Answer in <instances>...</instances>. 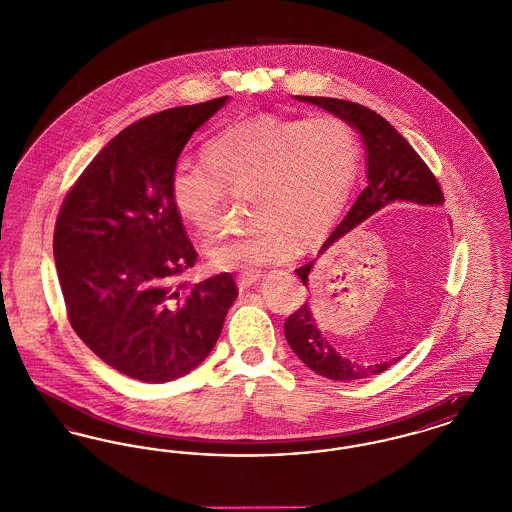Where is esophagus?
<instances>
[{
	"mask_svg": "<svg viewBox=\"0 0 512 512\" xmlns=\"http://www.w3.org/2000/svg\"><path fill=\"white\" fill-rule=\"evenodd\" d=\"M257 280H259V274H257V272H253V270H249V272H242L240 276H236V282H238V286H240L242 290L249 288V286H253Z\"/></svg>",
	"mask_w": 512,
	"mask_h": 512,
	"instance_id": "34e87169",
	"label": "esophagus"
}]
</instances>
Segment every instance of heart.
Segmentation results:
<instances>
[{
    "instance_id": "b5f03b06",
    "label": "heart",
    "mask_w": 512,
    "mask_h": 512,
    "mask_svg": "<svg viewBox=\"0 0 512 512\" xmlns=\"http://www.w3.org/2000/svg\"><path fill=\"white\" fill-rule=\"evenodd\" d=\"M361 165L353 126L338 115L261 117L213 138L203 163H182L171 178L172 205L197 236L224 232L232 197H247L244 234L209 249L220 270L284 263L324 236L347 203Z\"/></svg>"
}]
</instances>
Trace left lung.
Here are the masks:
<instances>
[{"label":"left lung","mask_w":512,"mask_h":512,"mask_svg":"<svg viewBox=\"0 0 512 512\" xmlns=\"http://www.w3.org/2000/svg\"><path fill=\"white\" fill-rule=\"evenodd\" d=\"M299 101L315 103L318 107L334 113L343 121L349 122L359 130L366 149V188L359 194L349 213L343 217L338 228L324 242L320 253L326 247L340 240L357 224L386 207L393 201H413L420 205H441L443 192L439 188L438 178L420 159V155L409 146V142L376 111L361 103L336 98H317V96H295ZM313 261L295 268L301 282L307 286ZM284 334L293 353L315 370L320 376L340 382L361 380L388 370L401 361L405 355H395L380 363H355L345 357L326 341L317 328L313 311L309 303H303L293 315L284 322Z\"/></svg>","instance_id":"8db88e82"}]
</instances>
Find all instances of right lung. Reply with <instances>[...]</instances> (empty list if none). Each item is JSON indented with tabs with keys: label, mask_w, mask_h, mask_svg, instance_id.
<instances>
[{
	"label": "right lung",
	"mask_w": 512,
	"mask_h": 512,
	"mask_svg": "<svg viewBox=\"0 0 512 512\" xmlns=\"http://www.w3.org/2000/svg\"><path fill=\"white\" fill-rule=\"evenodd\" d=\"M226 101L126 126L78 176L55 222L53 257L74 332L103 363L149 384L201 365L238 297L230 272L178 280L197 253L171 197L178 155Z\"/></svg>",
	"instance_id": "1"
}]
</instances>
